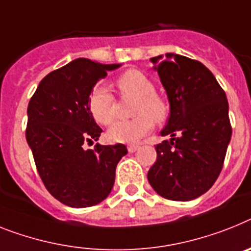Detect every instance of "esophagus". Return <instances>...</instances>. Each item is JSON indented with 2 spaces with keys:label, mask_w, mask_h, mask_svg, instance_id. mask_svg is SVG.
<instances>
[{
  "label": "esophagus",
  "mask_w": 251,
  "mask_h": 251,
  "mask_svg": "<svg viewBox=\"0 0 251 251\" xmlns=\"http://www.w3.org/2000/svg\"><path fill=\"white\" fill-rule=\"evenodd\" d=\"M138 149H139V145H136V144H131L127 147V151H129L130 153H134V151H136Z\"/></svg>",
  "instance_id": "1"
}]
</instances>
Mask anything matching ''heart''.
I'll list each match as a JSON object with an SVG mask.
<instances>
[{"label":"heart","mask_w":251,"mask_h":251,"mask_svg":"<svg viewBox=\"0 0 251 251\" xmlns=\"http://www.w3.org/2000/svg\"><path fill=\"white\" fill-rule=\"evenodd\" d=\"M116 85L124 98H134L131 120L116 122L108 130V139L115 143L138 142L153 129L154 122L165 121L168 116V104L161 96L154 93V84L142 71L131 69L121 74ZM89 111L98 124L109 125L115 120L116 100L104 85L94 86L88 100Z\"/></svg>","instance_id":"b5f03b06"}]
</instances>
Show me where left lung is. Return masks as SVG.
Returning <instances> with one entry per match:
<instances>
[{
    "label": "left lung",
    "instance_id": "8db88e82",
    "mask_svg": "<svg viewBox=\"0 0 251 251\" xmlns=\"http://www.w3.org/2000/svg\"><path fill=\"white\" fill-rule=\"evenodd\" d=\"M151 60L171 106L161 134L172 138L155 145L157 161L148 181L166 199L193 201L207 193L222 171L232 134L226 93L199 61L174 53Z\"/></svg>",
    "mask_w": 251,
    "mask_h": 251
}]
</instances>
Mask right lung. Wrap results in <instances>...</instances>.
Segmentation results:
<instances>
[{"label": "right lung", "instance_id": "obj_1", "mask_svg": "<svg viewBox=\"0 0 251 251\" xmlns=\"http://www.w3.org/2000/svg\"><path fill=\"white\" fill-rule=\"evenodd\" d=\"M119 66L74 60L44 76L29 102L25 135L37 171L50 195L69 207L104 201L115 184L116 166L127 153L124 144L83 148L102 132L88 106L90 92Z\"/></svg>", "mask_w": 251, "mask_h": 251}]
</instances>
